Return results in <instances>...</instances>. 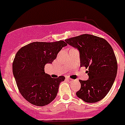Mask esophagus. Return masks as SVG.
Instances as JSON below:
<instances>
[{
	"mask_svg": "<svg viewBox=\"0 0 125 125\" xmlns=\"http://www.w3.org/2000/svg\"><path fill=\"white\" fill-rule=\"evenodd\" d=\"M68 81H73V79H71V78H68Z\"/></svg>",
	"mask_w": 125,
	"mask_h": 125,
	"instance_id": "1",
	"label": "esophagus"
}]
</instances>
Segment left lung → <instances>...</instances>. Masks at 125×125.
I'll list each match as a JSON object with an SVG mask.
<instances>
[{
  "instance_id": "left-lung-1",
  "label": "left lung",
  "mask_w": 125,
  "mask_h": 125,
  "mask_svg": "<svg viewBox=\"0 0 125 125\" xmlns=\"http://www.w3.org/2000/svg\"><path fill=\"white\" fill-rule=\"evenodd\" d=\"M78 49L80 66H84L89 78L79 80L81 88L76 96L86 103L103 99L114 83L118 64L113 48L105 39L91 34H82L65 40Z\"/></svg>"
}]
</instances>
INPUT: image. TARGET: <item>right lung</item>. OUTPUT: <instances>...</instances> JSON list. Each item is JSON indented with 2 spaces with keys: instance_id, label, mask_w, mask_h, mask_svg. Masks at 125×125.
<instances>
[{
  "instance_id": "right-lung-1",
  "label": "right lung",
  "mask_w": 125,
  "mask_h": 125,
  "mask_svg": "<svg viewBox=\"0 0 125 125\" xmlns=\"http://www.w3.org/2000/svg\"><path fill=\"white\" fill-rule=\"evenodd\" d=\"M66 46L63 41L34 42L18 51L13 61V74L19 92L30 103L43 106L55 99L65 77L51 78L45 73L44 66L51 64Z\"/></svg>"
}]
</instances>
